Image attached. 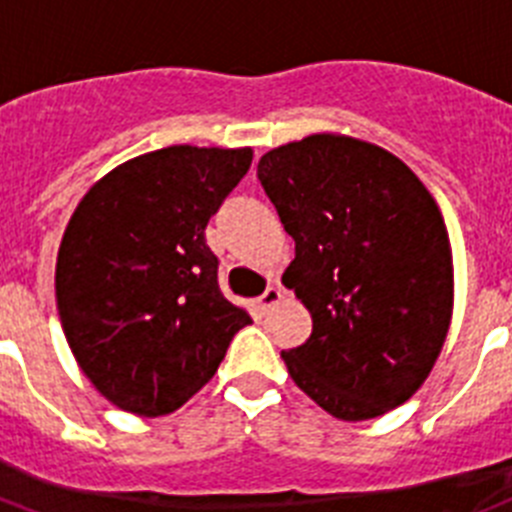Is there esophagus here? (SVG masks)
Listing matches in <instances>:
<instances>
[{
  "label": "esophagus",
  "instance_id": "1",
  "mask_svg": "<svg viewBox=\"0 0 512 512\" xmlns=\"http://www.w3.org/2000/svg\"><path fill=\"white\" fill-rule=\"evenodd\" d=\"M281 299H283V291L278 289V286H268V289L263 291V296L257 299V304H260L263 309H270V307H276Z\"/></svg>",
  "mask_w": 512,
  "mask_h": 512
}]
</instances>
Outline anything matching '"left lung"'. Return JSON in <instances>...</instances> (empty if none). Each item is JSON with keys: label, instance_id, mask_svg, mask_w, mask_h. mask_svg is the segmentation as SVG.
<instances>
[{"label": "left lung", "instance_id": "1", "mask_svg": "<svg viewBox=\"0 0 512 512\" xmlns=\"http://www.w3.org/2000/svg\"><path fill=\"white\" fill-rule=\"evenodd\" d=\"M257 179L296 244L283 286L312 315L307 341L281 351L291 380L343 422L409 401L453 317L435 197L393 153L328 132L268 150Z\"/></svg>", "mask_w": 512, "mask_h": 512}]
</instances>
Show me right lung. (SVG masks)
<instances>
[{
	"instance_id": "add662e5",
	"label": "right lung",
	"mask_w": 512,
	"mask_h": 512,
	"mask_svg": "<svg viewBox=\"0 0 512 512\" xmlns=\"http://www.w3.org/2000/svg\"><path fill=\"white\" fill-rule=\"evenodd\" d=\"M252 148L171 145L98 179L57 255L64 336L93 388L137 416L187 403L252 322L218 289L205 226Z\"/></svg>"
}]
</instances>
